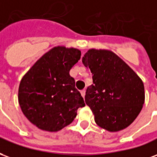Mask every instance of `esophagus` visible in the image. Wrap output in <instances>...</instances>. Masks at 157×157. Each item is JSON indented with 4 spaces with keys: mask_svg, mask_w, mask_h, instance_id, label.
I'll list each match as a JSON object with an SVG mask.
<instances>
[{
    "mask_svg": "<svg viewBox=\"0 0 157 157\" xmlns=\"http://www.w3.org/2000/svg\"><path fill=\"white\" fill-rule=\"evenodd\" d=\"M80 93H81V95L83 96V98H84V95H85V90H83L80 91Z\"/></svg>",
    "mask_w": 157,
    "mask_h": 157,
    "instance_id": "34e87169",
    "label": "esophagus"
}]
</instances>
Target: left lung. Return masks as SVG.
I'll return each mask as SVG.
<instances>
[{
  "label": "left lung",
  "instance_id": "obj_1",
  "mask_svg": "<svg viewBox=\"0 0 157 157\" xmlns=\"http://www.w3.org/2000/svg\"><path fill=\"white\" fill-rule=\"evenodd\" d=\"M82 62L93 74V84L87 88L85 103L94 113L96 124L112 132L129 126L145 101L141 79L110 51L90 49Z\"/></svg>",
  "mask_w": 157,
  "mask_h": 157
}]
</instances>
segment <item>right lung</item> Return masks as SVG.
Returning a JSON list of instances; mask_svg holds the SVG:
<instances>
[{
	"label": "right lung",
	"mask_w": 157,
	"mask_h": 157,
	"mask_svg": "<svg viewBox=\"0 0 157 157\" xmlns=\"http://www.w3.org/2000/svg\"><path fill=\"white\" fill-rule=\"evenodd\" d=\"M81 52L55 47L24 75L18 90L21 109L31 123L47 131H58L73 122L78 109L85 106L69 71Z\"/></svg>",
	"instance_id": "right-lung-1"
}]
</instances>
